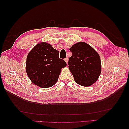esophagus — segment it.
Instances as JSON below:
<instances>
[{"mask_svg": "<svg viewBox=\"0 0 129 129\" xmlns=\"http://www.w3.org/2000/svg\"><path fill=\"white\" fill-rule=\"evenodd\" d=\"M68 60H69V59H68V57H66V58L64 59L65 62H67V64H68Z\"/></svg>", "mask_w": 129, "mask_h": 129, "instance_id": "1", "label": "esophagus"}]
</instances>
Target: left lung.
<instances>
[{"label":"left lung","instance_id":"left-lung-1","mask_svg":"<svg viewBox=\"0 0 129 129\" xmlns=\"http://www.w3.org/2000/svg\"><path fill=\"white\" fill-rule=\"evenodd\" d=\"M69 50L72 56L69 57L68 65L75 81L83 86H91L98 80L101 74L99 55L88 44L83 42L75 44Z\"/></svg>","mask_w":129,"mask_h":129}]
</instances>
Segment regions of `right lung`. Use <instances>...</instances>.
<instances>
[{
  "label": "right lung",
  "mask_w": 129,
  "mask_h": 129,
  "mask_svg": "<svg viewBox=\"0 0 129 129\" xmlns=\"http://www.w3.org/2000/svg\"><path fill=\"white\" fill-rule=\"evenodd\" d=\"M67 66L59 58V52L46 42L38 43L26 57V72L34 84L42 88L50 87L56 83L62 68Z\"/></svg>",
  "instance_id": "right-lung-1"
}]
</instances>
